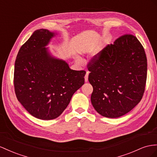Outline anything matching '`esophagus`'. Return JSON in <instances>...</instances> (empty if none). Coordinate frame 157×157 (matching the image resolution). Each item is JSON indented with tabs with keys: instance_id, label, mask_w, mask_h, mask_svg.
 Instances as JSON below:
<instances>
[{
	"instance_id": "esophagus-1",
	"label": "esophagus",
	"mask_w": 157,
	"mask_h": 157,
	"mask_svg": "<svg viewBox=\"0 0 157 157\" xmlns=\"http://www.w3.org/2000/svg\"><path fill=\"white\" fill-rule=\"evenodd\" d=\"M88 74H89V72L87 71L86 73L84 76V80H85V82H88Z\"/></svg>"
}]
</instances>
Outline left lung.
Wrapping results in <instances>:
<instances>
[{
    "instance_id": "1",
    "label": "left lung",
    "mask_w": 157,
    "mask_h": 157,
    "mask_svg": "<svg viewBox=\"0 0 157 157\" xmlns=\"http://www.w3.org/2000/svg\"><path fill=\"white\" fill-rule=\"evenodd\" d=\"M93 87L91 102L100 115L116 118L130 112L145 92L147 57L137 38L119 37L93 57L87 65Z\"/></svg>"
}]
</instances>
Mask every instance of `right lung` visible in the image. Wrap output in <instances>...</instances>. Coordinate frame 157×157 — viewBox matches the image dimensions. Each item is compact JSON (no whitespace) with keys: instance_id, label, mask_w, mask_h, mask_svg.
<instances>
[{"instance_id":"right-lung-1","label":"right lung","mask_w":157,"mask_h":157,"mask_svg":"<svg viewBox=\"0 0 157 157\" xmlns=\"http://www.w3.org/2000/svg\"><path fill=\"white\" fill-rule=\"evenodd\" d=\"M54 33L37 29L20 48L15 61L14 86L17 99L38 119H56L84 83L85 71L71 70L49 56L45 48Z\"/></svg>"}]
</instances>
